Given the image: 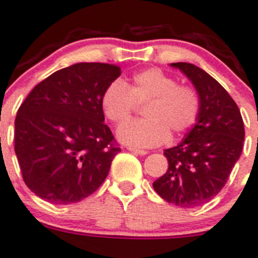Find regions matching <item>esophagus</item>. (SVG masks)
I'll use <instances>...</instances> for the list:
<instances>
[{
	"label": "esophagus",
	"mask_w": 258,
	"mask_h": 258,
	"mask_svg": "<svg viewBox=\"0 0 258 258\" xmlns=\"http://www.w3.org/2000/svg\"><path fill=\"white\" fill-rule=\"evenodd\" d=\"M127 151H131V152L137 153V155H141V156H145V155H147V153H148V151L139 150V148H134V147H127Z\"/></svg>",
	"instance_id": "obj_1"
}]
</instances>
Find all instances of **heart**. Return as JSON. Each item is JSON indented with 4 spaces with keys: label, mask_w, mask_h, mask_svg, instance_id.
Listing matches in <instances>:
<instances>
[{
    "label": "heart",
    "mask_w": 258,
    "mask_h": 258,
    "mask_svg": "<svg viewBox=\"0 0 258 258\" xmlns=\"http://www.w3.org/2000/svg\"><path fill=\"white\" fill-rule=\"evenodd\" d=\"M137 105H146V117L124 122L117 138L139 148L161 145L169 134L183 136L195 126L201 112L198 92L179 86L175 78L156 68L137 73L126 84L113 80L101 96L103 115L113 124L129 119Z\"/></svg>",
    "instance_id": "obj_1"
}]
</instances>
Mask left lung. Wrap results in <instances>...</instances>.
<instances>
[{"mask_svg": "<svg viewBox=\"0 0 258 258\" xmlns=\"http://www.w3.org/2000/svg\"><path fill=\"white\" fill-rule=\"evenodd\" d=\"M197 89L201 112L195 127L175 147L164 151L169 167L153 181L160 197L192 209L211 201L226 184L239 160L244 124L237 103L220 83L198 66L174 62Z\"/></svg>", "mask_w": 258, "mask_h": 258, "instance_id": "1", "label": "left lung"}]
</instances>
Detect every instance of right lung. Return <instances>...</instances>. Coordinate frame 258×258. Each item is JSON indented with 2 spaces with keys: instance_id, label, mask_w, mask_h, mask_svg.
<instances>
[{
  "instance_id": "right-lung-1",
  "label": "right lung",
  "mask_w": 258,
  "mask_h": 258,
  "mask_svg": "<svg viewBox=\"0 0 258 258\" xmlns=\"http://www.w3.org/2000/svg\"><path fill=\"white\" fill-rule=\"evenodd\" d=\"M112 63L79 62L38 83L15 119V153L25 184L55 205L84 200L105 181L120 147L101 96L119 78Z\"/></svg>"
}]
</instances>
